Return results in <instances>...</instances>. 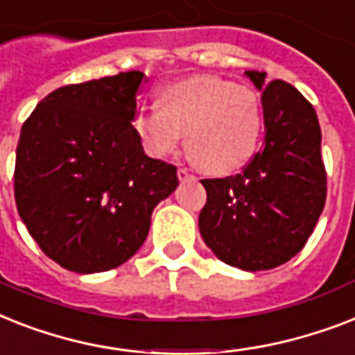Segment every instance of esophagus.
<instances>
[{"instance_id":"obj_1","label":"esophagus","mask_w":355,"mask_h":355,"mask_svg":"<svg viewBox=\"0 0 355 355\" xmlns=\"http://www.w3.org/2000/svg\"><path fill=\"white\" fill-rule=\"evenodd\" d=\"M178 178H180V181L194 180V175H192L191 172H189V170H187V168H183V166H181V168H178Z\"/></svg>"}]
</instances>
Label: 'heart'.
<instances>
[{
  "instance_id": "heart-1",
  "label": "heart",
  "mask_w": 355,
  "mask_h": 355,
  "mask_svg": "<svg viewBox=\"0 0 355 355\" xmlns=\"http://www.w3.org/2000/svg\"><path fill=\"white\" fill-rule=\"evenodd\" d=\"M157 107H139L132 126L148 155L163 159L180 146L183 132L192 159L209 174H231L257 148L262 110L248 86L220 76H191L161 87Z\"/></svg>"
}]
</instances>
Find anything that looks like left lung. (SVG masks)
I'll use <instances>...</instances> for the list:
<instances>
[{
    "mask_svg": "<svg viewBox=\"0 0 355 355\" xmlns=\"http://www.w3.org/2000/svg\"><path fill=\"white\" fill-rule=\"evenodd\" d=\"M245 76L262 93L263 141L242 174L201 180L200 232L222 262L243 271L282 266L304 248L326 201L317 113L291 84Z\"/></svg>",
    "mask_w": 355,
    "mask_h": 355,
    "instance_id": "obj_1",
    "label": "left lung"
}]
</instances>
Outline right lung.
Masks as SVG:
<instances>
[{
  "label": "right lung",
  "instance_id": "1",
  "mask_svg": "<svg viewBox=\"0 0 355 355\" xmlns=\"http://www.w3.org/2000/svg\"><path fill=\"white\" fill-rule=\"evenodd\" d=\"M144 73L71 84L21 126L14 198L40 249L62 268L110 271L137 253L152 212L178 189L174 164L152 159L133 132Z\"/></svg>",
  "mask_w": 355,
  "mask_h": 355
}]
</instances>
